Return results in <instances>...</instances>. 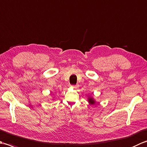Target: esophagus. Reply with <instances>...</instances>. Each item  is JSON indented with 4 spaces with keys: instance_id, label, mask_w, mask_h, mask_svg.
I'll return each mask as SVG.
<instances>
[{
    "instance_id": "1",
    "label": "esophagus",
    "mask_w": 147,
    "mask_h": 147,
    "mask_svg": "<svg viewBox=\"0 0 147 147\" xmlns=\"http://www.w3.org/2000/svg\"><path fill=\"white\" fill-rule=\"evenodd\" d=\"M72 87H73V88H77L78 87V85H73L72 86Z\"/></svg>"
}]
</instances>
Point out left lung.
I'll use <instances>...</instances> for the list:
<instances>
[{
	"mask_svg": "<svg viewBox=\"0 0 147 147\" xmlns=\"http://www.w3.org/2000/svg\"><path fill=\"white\" fill-rule=\"evenodd\" d=\"M88 102H89L90 104L94 105V104H95V100L93 99V98L92 97V96H89V97H88Z\"/></svg>",
	"mask_w": 147,
	"mask_h": 147,
	"instance_id": "left-lung-1",
	"label": "left lung"
}]
</instances>
